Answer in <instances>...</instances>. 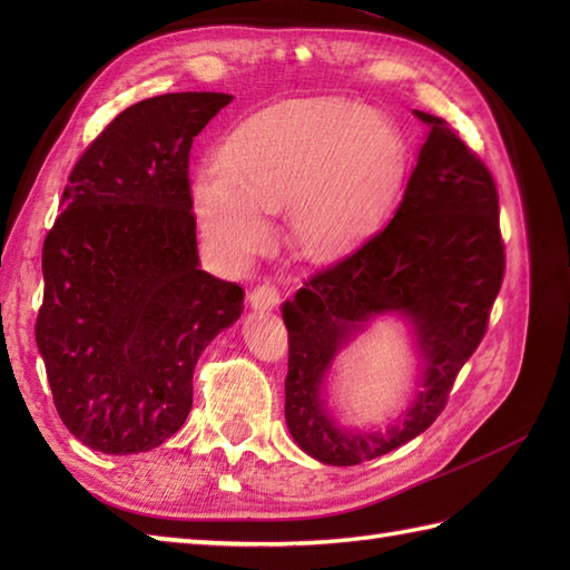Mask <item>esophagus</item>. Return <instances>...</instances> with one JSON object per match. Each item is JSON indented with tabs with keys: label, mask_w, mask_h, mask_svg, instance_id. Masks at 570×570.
<instances>
[{
	"label": "esophagus",
	"mask_w": 570,
	"mask_h": 570,
	"mask_svg": "<svg viewBox=\"0 0 570 570\" xmlns=\"http://www.w3.org/2000/svg\"><path fill=\"white\" fill-rule=\"evenodd\" d=\"M278 304H282V298H278V292L274 286L269 284H262L254 288V292L249 294V306L252 311H259V313H272L278 308Z\"/></svg>",
	"instance_id": "obj_1"
}]
</instances>
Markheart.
Instances as JSON below:
<instances>
[{
  "label": "heart",
  "mask_w": 570,
  "mask_h": 570,
  "mask_svg": "<svg viewBox=\"0 0 570 570\" xmlns=\"http://www.w3.org/2000/svg\"><path fill=\"white\" fill-rule=\"evenodd\" d=\"M404 171V144L382 112L341 100H296L247 119L220 166L193 178L205 235L227 262L266 247V213L286 208L292 247L335 262L365 242L390 210Z\"/></svg>",
  "instance_id": "obj_1"
}]
</instances>
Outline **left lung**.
<instances>
[{
  "mask_svg": "<svg viewBox=\"0 0 570 570\" xmlns=\"http://www.w3.org/2000/svg\"><path fill=\"white\" fill-rule=\"evenodd\" d=\"M429 125L394 217L357 252L308 278L284 304L286 426L325 465H360L426 431L475 353L500 294L504 247L494 180L441 117ZM407 328L415 392L384 432L347 428L330 406L336 360L377 320Z\"/></svg>",
  "mask_w": 570,
  "mask_h": 570,
  "instance_id": "obj_1",
  "label": "left lung"
}]
</instances>
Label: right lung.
I'll return each instance as SVG.
<instances>
[{"label":"right lung","mask_w":570,"mask_h":570,"mask_svg":"<svg viewBox=\"0 0 570 570\" xmlns=\"http://www.w3.org/2000/svg\"><path fill=\"white\" fill-rule=\"evenodd\" d=\"M235 98L168 92L80 156L43 242L36 345L60 421L92 451L144 453L184 426L193 370L245 292L200 269L188 154Z\"/></svg>","instance_id":"add662e5"}]
</instances>
